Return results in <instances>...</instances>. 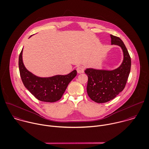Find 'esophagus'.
<instances>
[{
  "label": "esophagus",
  "instance_id": "obj_1",
  "mask_svg": "<svg viewBox=\"0 0 149 149\" xmlns=\"http://www.w3.org/2000/svg\"><path fill=\"white\" fill-rule=\"evenodd\" d=\"M84 70H85L84 67H83V66H82V65L78 66V67H77V71L78 73H79V74L83 73V72H84Z\"/></svg>",
  "mask_w": 149,
  "mask_h": 149
}]
</instances>
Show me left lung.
I'll return each instance as SVG.
<instances>
[{"mask_svg": "<svg viewBox=\"0 0 149 149\" xmlns=\"http://www.w3.org/2000/svg\"><path fill=\"white\" fill-rule=\"evenodd\" d=\"M111 44L120 46L124 53L121 65L112 71L88 68L85 72L88 77L87 93L89 97L98 103H103L114 99L122 92L127 82L131 66V59L123 40L110 35Z\"/></svg>", "mask_w": 149, "mask_h": 149, "instance_id": "8db88e82", "label": "left lung"}]
</instances>
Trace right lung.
Masks as SVG:
<instances>
[{
	"mask_svg": "<svg viewBox=\"0 0 149 149\" xmlns=\"http://www.w3.org/2000/svg\"><path fill=\"white\" fill-rule=\"evenodd\" d=\"M22 54V49L19 56L18 67L20 77L25 87L40 101L55 102L59 100L69 83L77 75V71L75 70L65 75H58L49 78L38 77L25 67Z\"/></svg>",
	"mask_w": 149,
	"mask_h": 149,
	"instance_id": "add662e5",
	"label": "right lung"
}]
</instances>
